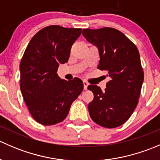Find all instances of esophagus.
Wrapping results in <instances>:
<instances>
[{
  "mask_svg": "<svg viewBox=\"0 0 160 160\" xmlns=\"http://www.w3.org/2000/svg\"><path fill=\"white\" fill-rule=\"evenodd\" d=\"M83 89L84 90L88 89V85H89V83H88L87 81H83Z\"/></svg>",
  "mask_w": 160,
  "mask_h": 160,
  "instance_id": "1",
  "label": "esophagus"
}]
</instances>
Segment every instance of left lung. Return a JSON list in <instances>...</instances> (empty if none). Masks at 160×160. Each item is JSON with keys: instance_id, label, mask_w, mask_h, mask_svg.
I'll list each match as a JSON object with an SVG mask.
<instances>
[{"instance_id": "left-lung-1", "label": "left lung", "mask_w": 160, "mask_h": 160, "mask_svg": "<svg viewBox=\"0 0 160 160\" xmlns=\"http://www.w3.org/2000/svg\"><path fill=\"white\" fill-rule=\"evenodd\" d=\"M88 42L99 52L98 69L109 77L104 91L97 85L88 89L93 100L88 104L92 120L105 128L123 125L135 111L144 80L138 50L122 32L112 28L83 29Z\"/></svg>"}]
</instances>
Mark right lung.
I'll use <instances>...</instances> for the list:
<instances>
[{"label": "right lung", "mask_w": 160, "mask_h": 160, "mask_svg": "<svg viewBox=\"0 0 160 160\" xmlns=\"http://www.w3.org/2000/svg\"><path fill=\"white\" fill-rule=\"evenodd\" d=\"M81 31L47 26L34 35L25 49L20 63L21 91L33 118L42 125L63 121L83 91L80 79L67 81L57 74L59 66L68 62L71 47Z\"/></svg>", "instance_id": "1"}]
</instances>
